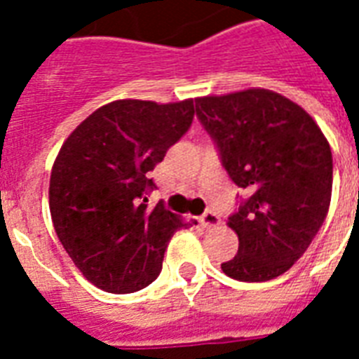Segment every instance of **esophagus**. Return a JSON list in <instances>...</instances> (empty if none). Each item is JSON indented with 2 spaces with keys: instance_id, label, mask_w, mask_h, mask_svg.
Wrapping results in <instances>:
<instances>
[{
  "instance_id": "34e87169",
  "label": "esophagus",
  "mask_w": 359,
  "mask_h": 359,
  "mask_svg": "<svg viewBox=\"0 0 359 359\" xmlns=\"http://www.w3.org/2000/svg\"><path fill=\"white\" fill-rule=\"evenodd\" d=\"M201 225L205 229H214L216 225H219L218 214L212 212V210H207V212L201 216Z\"/></svg>"
}]
</instances>
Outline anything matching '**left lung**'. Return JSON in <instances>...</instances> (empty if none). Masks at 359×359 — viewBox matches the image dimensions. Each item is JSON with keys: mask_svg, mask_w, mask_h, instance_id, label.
<instances>
[{"mask_svg": "<svg viewBox=\"0 0 359 359\" xmlns=\"http://www.w3.org/2000/svg\"><path fill=\"white\" fill-rule=\"evenodd\" d=\"M196 114L225 171L248 194L227 222L238 253L222 270L248 283L278 278L304 255L328 214V140L306 109L261 87L196 98Z\"/></svg>", "mask_w": 359, "mask_h": 359, "instance_id": "left-lung-1", "label": "left lung"}]
</instances>
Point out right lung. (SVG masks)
<instances>
[{
  "instance_id": "1",
  "label": "right lung",
  "mask_w": 359,
  "mask_h": 359,
  "mask_svg": "<svg viewBox=\"0 0 359 359\" xmlns=\"http://www.w3.org/2000/svg\"><path fill=\"white\" fill-rule=\"evenodd\" d=\"M194 100H115L93 111L61 147L50 175L53 229L95 287L128 294L158 278L168 242L184 227L162 203L149 171L194 121Z\"/></svg>"
}]
</instances>
